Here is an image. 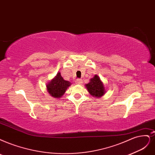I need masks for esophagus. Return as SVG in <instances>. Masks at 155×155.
<instances>
[{
    "label": "esophagus",
    "mask_w": 155,
    "mask_h": 155,
    "mask_svg": "<svg viewBox=\"0 0 155 155\" xmlns=\"http://www.w3.org/2000/svg\"><path fill=\"white\" fill-rule=\"evenodd\" d=\"M82 83V81L81 79H77L75 81V84H81Z\"/></svg>",
    "instance_id": "34e87169"
}]
</instances>
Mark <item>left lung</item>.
Instances as JSON below:
<instances>
[{
    "label": "left lung",
    "mask_w": 155,
    "mask_h": 155,
    "mask_svg": "<svg viewBox=\"0 0 155 155\" xmlns=\"http://www.w3.org/2000/svg\"><path fill=\"white\" fill-rule=\"evenodd\" d=\"M85 87L89 94L96 98H100L105 93L104 84L101 81L100 78L96 74L90 80L89 83L85 84Z\"/></svg>",
    "instance_id": "left-lung-1"
}]
</instances>
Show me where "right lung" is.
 <instances>
[{"instance_id": "1", "label": "right lung", "mask_w": 155, "mask_h": 155, "mask_svg": "<svg viewBox=\"0 0 155 155\" xmlns=\"http://www.w3.org/2000/svg\"><path fill=\"white\" fill-rule=\"evenodd\" d=\"M71 83L65 81L61 75V73H57V75L47 85V91L51 96L55 98H60L64 95L66 89L70 86Z\"/></svg>"}]
</instances>
